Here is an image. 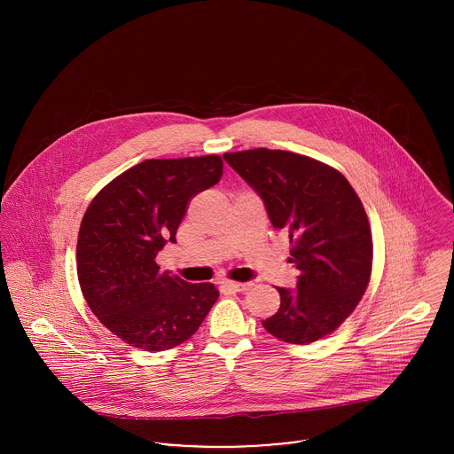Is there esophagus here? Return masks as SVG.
<instances>
[{"label": "esophagus", "instance_id": "34e87169", "mask_svg": "<svg viewBox=\"0 0 454 454\" xmlns=\"http://www.w3.org/2000/svg\"><path fill=\"white\" fill-rule=\"evenodd\" d=\"M223 286H225L227 290H232V292H248V290L254 286V283H236V281H225V283H223Z\"/></svg>", "mask_w": 454, "mask_h": 454}]
</instances>
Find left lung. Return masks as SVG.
<instances>
[{"label":"left lung","mask_w":454,"mask_h":454,"mask_svg":"<svg viewBox=\"0 0 454 454\" xmlns=\"http://www.w3.org/2000/svg\"><path fill=\"white\" fill-rule=\"evenodd\" d=\"M262 197L270 223L290 239L297 288H278L281 304L263 328L279 340L309 344L355 311L372 272L367 213L349 182L332 166L285 150L223 153Z\"/></svg>","instance_id":"1"}]
</instances>
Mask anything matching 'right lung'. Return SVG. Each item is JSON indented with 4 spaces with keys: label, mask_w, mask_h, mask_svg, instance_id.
<instances>
[{
    "label": "right lung",
    "mask_w": 454,
    "mask_h": 454,
    "mask_svg": "<svg viewBox=\"0 0 454 454\" xmlns=\"http://www.w3.org/2000/svg\"><path fill=\"white\" fill-rule=\"evenodd\" d=\"M220 155L148 159L132 166L89 204L78 232L82 294L112 333L143 351L191 339L218 299L211 283L160 272L157 254L176 231L194 195L220 182Z\"/></svg>",
    "instance_id": "add662e5"
}]
</instances>
